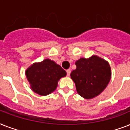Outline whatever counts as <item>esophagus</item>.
I'll use <instances>...</instances> for the list:
<instances>
[{"mask_svg": "<svg viewBox=\"0 0 130 130\" xmlns=\"http://www.w3.org/2000/svg\"><path fill=\"white\" fill-rule=\"evenodd\" d=\"M66 71H67V76H69V75H70V73H71V70H70V69H67Z\"/></svg>", "mask_w": 130, "mask_h": 130, "instance_id": "obj_1", "label": "esophagus"}]
</instances>
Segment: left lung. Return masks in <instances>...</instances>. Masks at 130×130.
Listing matches in <instances>:
<instances>
[{
  "instance_id": "8db88e82",
  "label": "left lung",
  "mask_w": 130,
  "mask_h": 130,
  "mask_svg": "<svg viewBox=\"0 0 130 130\" xmlns=\"http://www.w3.org/2000/svg\"><path fill=\"white\" fill-rule=\"evenodd\" d=\"M75 65L76 69L71 71L70 75L77 93L83 98H94L108 85L111 71L109 63L105 60L93 55L88 59H79Z\"/></svg>"
}]
</instances>
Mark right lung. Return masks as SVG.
<instances>
[{"mask_svg":"<svg viewBox=\"0 0 130 130\" xmlns=\"http://www.w3.org/2000/svg\"><path fill=\"white\" fill-rule=\"evenodd\" d=\"M25 75L31 90L41 96H46L56 90L59 80L66 76L67 73L55 61L46 59L28 67Z\"/></svg>","mask_w":130,"mask_h":130,"instance_id":"1","label":"right lung"}]
</instances>
